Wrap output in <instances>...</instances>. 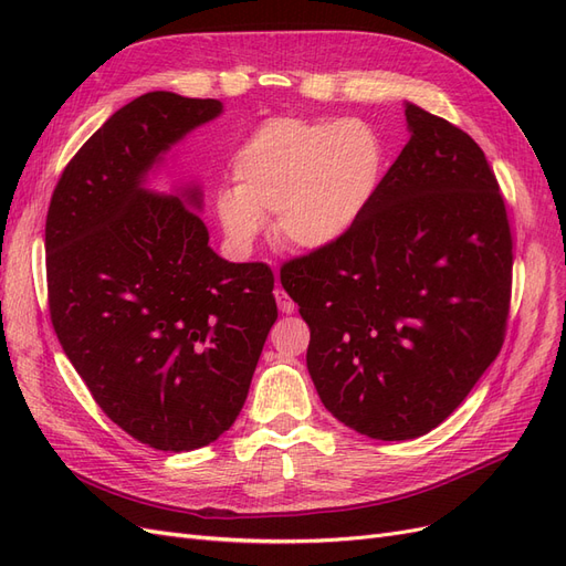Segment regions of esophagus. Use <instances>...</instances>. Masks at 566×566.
<instances>
[{
	"instance_id": "34e87169",
	"label": "esophagus",
	"mask_w": 566,
	"mask_h": 566,
	"mask_svg": "<svg viewBox=\"0 0 566 566\" xmlns=\"http://www.w3.org/2000/svg\"><path fill=\"white\" fill-rule=\"evenodd\" d=\"M276 302H279V310L283 312V314H293L295 312V302H293V297H290L283 287H276Z\"/></svg>"
}]
</instances>
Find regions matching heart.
<instances>
[{"label":"heart","instance_id":"heart-1","mask_svg":"<svg viewBox=\"0 0 566 566\" xmlns=\"http://www.w3.org/2000/svg\"><path fill=\"white\" fill-rule=\"evenodd\" d=\"M382 167V142L364 119L273 117L235 150L233 191H219L217 217L235 245H250L273 214L281 241L328 248L361 219Z\"/></svg>","mask_w":566,"mask_h":566}]
</instances>
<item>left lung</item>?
I'll use <instances>...</instances> for the list:
<instances>
[{
    "label": "left lung",
    "mask_w": 566,
    "mask_h": 566,
    "mask_svg": "<svg viewBox=\"0 0 566 566\" xmlns=\"http://www.w3.org/2000/svg\"><path fill=\"white\" fill-rule=\"evenodd\" d=\"M413 132L361 219L281 266L312 339L323 406L358 434L422 437L499 356L512 297V233L470 134L406 104Z\"/></svg>",
    "instance_id": "left-lung-1"
}]
</instances>
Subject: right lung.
Returning <instances> with one entry per match:
<instances>
[{
	"instance_id": "add662e5",
	"label": "right lung",
	"mask_w": 566,
	"mask_h": 566,
	"mask_svg": "<svg viewBox=\"0 0 566 566\" xmlns=\"http://www.w3.org/2000/svg\"><path fill=\"white\" fill-rule=\"evenodd\" d=\"M219 113L217 98H134L65 165L46 212L61 347L101 410L156 451L202 449L229 430L279 318L264 262L221 260L196 210L139 186L163 150Z\"/></svg>"
}]
</instances>
